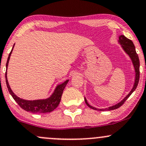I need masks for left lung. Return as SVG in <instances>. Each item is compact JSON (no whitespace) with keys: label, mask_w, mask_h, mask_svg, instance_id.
<instances>
[{"label":"left lung","mask_w":146,"mask_h":146,"mask_svg":"<svg viewBox=\"0 0 146 146\" xmlns=\"http://www.w3.org/2000/svg\"><path fill=\"white\" fill-rule=\"evenodd\" d=\"M118 42H119V44L121 45L122 49L123 50V51H124L125 53L129 56L130 59L131 60L132 65H133L134 69H135V82H134L133 86H132V89L130 91V93H129L126 96H125L121 102H119V103L116 104L115 105L111 106H109V107H108V108H97L94 106H90L89 104L88 103L86 98H84L85 102H86V105L88 106V107H90V108H92V109L97 110H101V111H105V110H115V109H117V108H119L123 104V103L125 102V100H126L127 99H128L129 97L131 95L132 93L135 91V89L137 88V85H138L139 80L140 64H139V56H138V55L137 54L136 50H135V45H134L133 42H132V40H129L128 38H127L126 37H125V36H123V35H120V36H119Z\"/></svg>","instance_id":"left-lung-1"}]
</instances>
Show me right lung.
<instances>
[{
	"label": "right lung",
	"mask_w": 146,
	"mask_h": 146,
	"mask_svg": "<svg viewBox=\"0 0 146 146\" xmlns=\"http://www.w3.org/2000/svg\"><path fill=\"white\" fill-rule=\"evenodd\" d=\"M14 45L13 46L12 49L10 52L9 56H8L7 61L6 63V68L7 70L8 64L10 59L11 53H12L13 48L14 47ZM5 80H6V84L7 86L8 90H9L10 95L12 96L14 100L17 102V104L23 109L27 112H31L33 113H51V112L54 110L59 105L60 100H61L62 95L63 93V90L64 89L65 86L67 84L68 80H66V81L64 82L63 83L57 85L56 88L54 89V91L53 92L51 95L48 97L46 99H42V100H27L24 99L20 98L18 97L12 90L10 88L7 80V71L5 73Z\"/></svg>",
	"instance_id": "obj_1"
}]
</instances>
